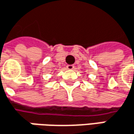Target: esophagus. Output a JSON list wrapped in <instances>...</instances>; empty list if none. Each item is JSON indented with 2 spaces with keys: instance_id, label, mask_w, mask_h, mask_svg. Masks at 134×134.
<instances>
[{
  "instance_id": "1",
  "label": "esophagus",
  "mask_w": 134,
  "mask_h": 134,
  "mask_svg": "<svg viewBox=\"0 0 134 134\" xmlns=\"http://www.w3.org/2000/svg\"><path fill=\"white\" fill-rule=\"evenodd\" d=\"M67 70H74V65H67Z\"/></svg>"
}]
</instances>
